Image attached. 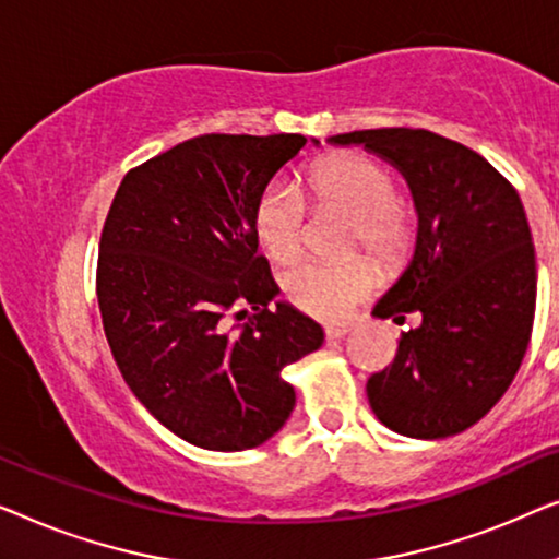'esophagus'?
I'll return each mask as SVG.
<instances>
[{
  "label": "esophagus",
  "instance_id": "34e87169",
  "mask_svg": "<svg viewBox=\"0 0 559 559\" xmlns=\"http://www.w3.org/2000/svg\"><path fill=\"white\" fill-rule=\"evenodd\" d=\"M349 332H352V324H326L324 326L326 340H342V336H347Z\"/></svg>",
  "mask_w": 559,
  "mask_h": 559
}]
</instances>
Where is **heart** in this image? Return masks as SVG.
I'll return each instance as SVG.
<instances>
[{
  "mask_svg": "<svg viewBox=\"0 0 559 559\" xmlns=\"http://www.w3.org/2000/svg\"><path fill=\"white\" fill-rule=\"evenodd\" d=\"M306 187L319 207H336L355 217L352 250H367L382 265H395L411 253L415 225L397 202V185L380 164L359 154H334L311 164ZM258 246L278 263L301 253L306 204L290 185L273 182L261 192L253 212ZM380 283L369 258L347 263L304 261L281 276L283 294L296 309L319 319H344Z\"/></svg>",
  "mask_w": 559,
  "mask_h": 559,
  "instance_id": "b5f03b06",
  "label": "heart"
}]
</instances>
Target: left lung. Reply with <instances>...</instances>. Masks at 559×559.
Here are the masks:
<instances>
[{
	"mask_svg": "<svg viewBox=\"0 0 559 559\" xmlns=\"http://www.w3.org/2000/svg\"><path fill=\"white\" fill-rule=\"evenodd\" d=\"M403 171L418 210L413 261L374 317L418 311L390 367L367 380L380 423L407 438L474 426L509 390L532 336L537 263L522 200L481 154L426 129L336 133Z\"/></svg>",
	"mask_w": 559,
	"mask_h": 559,
	"instance_id": "obj_1",
	"label": "left lung"
}]
</instances>
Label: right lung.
Segmentation results:
<instances>
[{"mask_svg":"<svg viewBox=\"0 0 559 559\" xmlns=\"http://www.w3.org/2000/svg\"><path fill=\"white\" fill-rule=\"evenodd\" d=\"M306 141H182L123 177L100 233L96 294L116 365L164 428L207 451L276 436L296 405L281 372L324 342L317 321L273 304L253 230L258 198Z\"/></svg>","mask_w":559,"mask_h":559,"instance_id":"add662e5","label":"right lung"}]
</instances>
